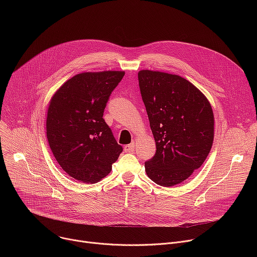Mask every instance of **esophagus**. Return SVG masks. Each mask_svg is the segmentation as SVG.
Returning a JSON list of instances; mask_svg holds the SVG:
<instances>
[{
	"label": "esophagus",
	"instance_id": "obj_1",
	"mask_svg": "<svg viewBox=\"0 0 257 257\" xmlns=\"http://www.w3.org/2000/svg\"><path fill=\"white\" fill-rule=\"evenodd\" d=\"M134 149H135V143H134V142H132V143H130V144H128V145H125V146H124V151H125L126 153L133 152V151H134Z\"/></svg>",
	"mask_w": 257,
	"mask_h": 257
}]
</instances>
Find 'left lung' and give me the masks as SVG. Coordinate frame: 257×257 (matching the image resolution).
Listing matches in <instances>:
<instances>
[{"mask_svg": "<svg viewBox=\"0 0 257 257\" xmlns=\"http://www.w3.org/2000/svg\"><path fill=\"white\" fill-rule=\"evenodd\" d=\"M139 87L157 152L144 164L160 186L185 182L200 168L213 142L214 117L207 97L191 82L170 73L140 70Z\"/></svg>", "mask_w": 257, "mask_h": 257, "instance_id": "obj_1", "label": "left lung"}]
</instances>
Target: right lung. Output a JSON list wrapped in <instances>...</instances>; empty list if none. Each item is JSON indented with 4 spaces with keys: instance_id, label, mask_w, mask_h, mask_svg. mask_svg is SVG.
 <instances>
[{
    "instance_id": "obj_1",
    "label": "right lung",
    "mask_w": 257,
    "mask_h": 257,
    "mask_svg": "<svg viewBox=\"0 0 257 257\" xmlns=\"http://www.w3.org/2000/svg\"><path fill=\"white\" fill-rule=\"evenodd\" d=\"M124 71L83 72L53 94L47 114V138L61 168L83 183H96L112 171L122 153L102 119L109 94Z\"/></svg>"
}]
</instances>
